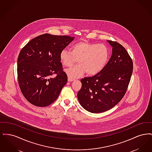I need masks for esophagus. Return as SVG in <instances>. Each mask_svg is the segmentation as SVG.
I'll list each match as a JSON object with an SVG mask.
<instances>
[{"mask_svg":"<svg viewBox=\"0 0 152 152\" xmlns=\"http://www.w3.org/2000/svg\"><path fill=\"white\" fill-rule=\"evenodd\" d=\"M73 80H74V79H72L70 78L69 77H68V81H69V82H70V81H72Z\"/></svg>","mask_w":152,"mask_h":152,"instance_id":"34e87169","label":"esophagus"}]
</instances>
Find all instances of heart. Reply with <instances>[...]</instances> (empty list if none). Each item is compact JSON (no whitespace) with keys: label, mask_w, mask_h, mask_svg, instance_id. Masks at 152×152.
Masks as SVG:
<instances>
[{"label":"heart","mask_w":152,"mask_h":152,"mask_svg":"<svg viewBox=\"0 0 152 152\" xmlns=\"http://www.w3.org/2000/svg\"><path fill=\"white\" fill-rule=\"evenodd\" d=\"M109 53L108 47L104 44L80 41L73 44L71 51L63 50L59 58L63 65L67 67L71 66L77 60V65L66 71L68 76L74 79L86 72L90 76L100 72L108 61Z\"/></svg>","instance_id":"obj_1"}]
</instances>
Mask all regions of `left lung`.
<instances>
[{
	"instance_id": "8db88e82",
	"label": "left lung",
	"mask_w": 152,
	"mask_h": 152,
	"mask_svg": "<svg viewBox=\"0 0 152 152\" xmlns=\"http://www.w3.org/2000/svg\"><path fill=\"white\" fill-rule=\"evenodd\" d=\"M112 54L105 68L97 75L81 80L77 98L83 108L101 113L112 108L123 99L133 72V61L120 44L107 40Z\"/></svg>"
}]
</instances>
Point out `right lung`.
Here are the masks:
<instances>
[{
  "label": "right lung",
  "mask_w": 152,
  "mask_h": 152,
  "mask_svg": "<svg viewBox=\"0 0 152 152\" xmlns=\"http://www.w3.org/2000/svg\"><path fill=\"white\" fill-rule=\"evenodd\" d=\"M74 37L45 34L27 44L18 58V83L22 94L34 105L44 107L55 101L67 83L59 55ZM57 76L52 78L51 76Z\"/></svg>",
  "instance_id": "obj_1"
}]
</instances>
